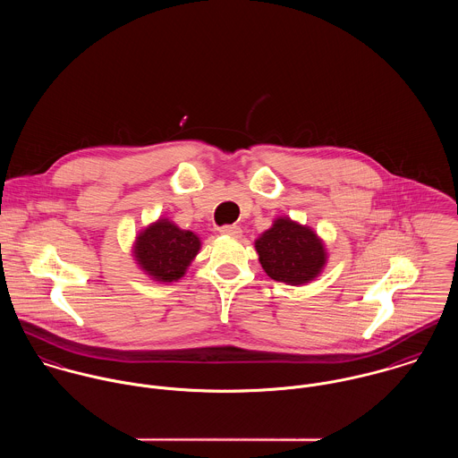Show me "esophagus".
<instances>
[{"mask_svg":"<svg viewBox=\"0 0 458 458\" xmlns=\"http://www.w3.org/2000/svg\"><path fill=\"white\" fill-rule=\"evenodd\" d=\"M218 231H220V234L231 236V238H240L242 236V227H238V225H224Z\"/></svg>","mask_w":458,"mask_h":458,"instance_id":"obj_1","label":"esophagus"}]
</instances>
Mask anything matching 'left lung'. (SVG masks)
Returning <instances> with one entry per match:
<instances>
[{
	"mask_svg": "<svg viewBox=\"0 0 458 458\" xmlns=\"http://www.w3.org/2000/svg\"><path fill=\"white\" fill-rule=\"evenodd\" d=\"M256 252L266 275L289 285L312 282L327 261L325 242L318 233L289 216L273 220V225L256 240Z\"/></svg>",
	"mask_w": 458,
	"mask_h": 458,
	"instance_id": "left-lung-1",
	"label": "left lung"
}]
</instances>
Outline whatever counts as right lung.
I'll use <instances>...</instances> for the list:
<instances>
[{"mask_svg":"<svg viewBox=\"0 0 458 458\" xmlns=\"http://www.w3.org/2000/svg\"><path fill=\"white\" fill-rule=\"evenodd\" d=\"M200 250L196 233L178 227L169 218H158L144 227L131 245L135 264L155 282H176Z\"/></svg>","mask_w":458,"mask_h":458,"instance_id":"obj_1","label":"right lung"}]
</instances>
